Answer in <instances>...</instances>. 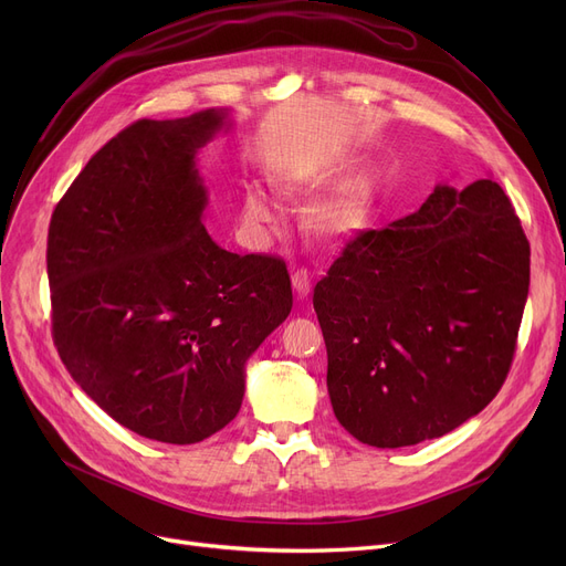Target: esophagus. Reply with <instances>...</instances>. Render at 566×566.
<instances>
[{"label": "esophagus", "mask_w": 566, "mask_h": 566, "mask_svg": "<svg viewBox=\"0 0 566 566\" xmlns=\"http://www.w3.org/2000/svg\"><path fill=\"white\" fill-rule=\"evenodd\" d=\"M291 284H293V291L298 293V298H307V293L312 289V273L307 268H298V271H293L291 275Z\"/></svg>", "instance_id": "34e87169"}]
</instances>
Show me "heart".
Returning <instances> with one entry per match:
<instances>
[{
    "instance_id": "heart-1",
    "label": "heart",
    "mask_w": 566,
    "mask_h": 566,
    "mask_svg": "<svg viewBox=\"0 0 566 566\" xmlns=\"http://www.w3.org/2000/svg\"><path fill=\"white\" fill-rule=\"evenodd\" d=\"M284 216V206L275 199L271 190L261 184H250L241 197V222L245 231L254 238H263L271 227H275ZM344 216L339 206H325L316 216V229L323 233H333L342 227Z\"/></svg>"
}]
</instances>
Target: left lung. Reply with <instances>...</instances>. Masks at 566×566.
Wrapping results in <instances>:
<instances>
[{"label": "left lung", "instance_id": "1", "mask_svg": "<svg viewBox=\"0 0 566 566\" xmlns=\"http://www.w3.org/2000/svg\"><path fill=\"white\" fill-rule=\"evenodd\" d=\"M530 243L504 190L440 184L420 211L363 231L314 289L339 424L397 450L482 412L512 367Z\"/></svg>", "mask_w": 566, "mask_h": 566}]
</instances>
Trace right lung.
I'll list each match as a JSON object with an SVG mask.
<instances>
[{
    "label": "right lung",
    "mask_w": 566,
    "mask_h": 566,
    "mask_svg": "<svg viewBox=\"0 0 566 566\" xmlns=\"http://www.w3.org/2000/svg\"><path fill=\"white\" fill-rule=\"evenodd\" d=\"M231 109L142 118L86 163L48 231L52 335L80 388L137 436L192 444L241 410L245 365L293 295L282 259L203 227L199 148Z\"/></svg>",
    "instance_id": "add662e5"
}]
</instances>
